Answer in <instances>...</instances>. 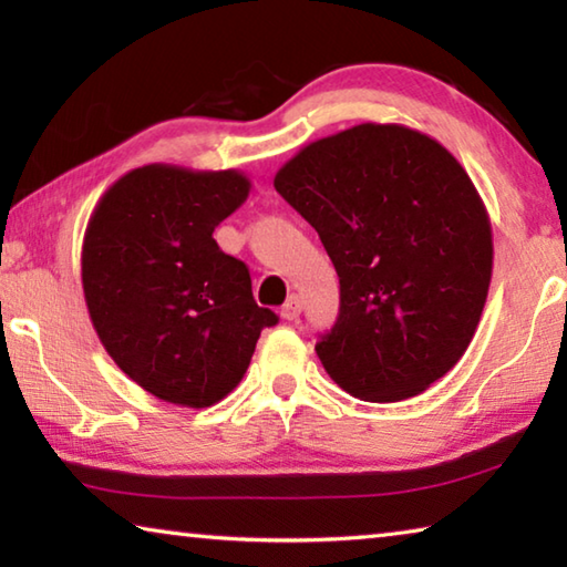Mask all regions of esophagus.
<instances>
[{"mask_svg":"<svg viewBox=\"0 0 567 567\" xmlns=\"http://www.w3.org/2000/svg\"><path fill=\"white\" fill-rule=\"evenodd\" d=\"M300 312H302V302H300V297L292 295L290 300H287V302L282 305V318L292 322V320L300 318Z\"/></svg>","mask_w":567,"mask_h":567,"instance_id":"obj_1","label":"esophagus"}]
</instances>
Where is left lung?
Listing matches in <instances>:
<instances>
[{
    "label": "left lung",
    "instance_id": "obj_1",
    "mask_svg": "<svg viewBox=\"0 0 567 567\" xmlns=\"http://www.w3.org/2000/svg\"><path fill=\"white\" fill-rule=\"evenodd\" d=\"M275 189L340 277V315L315 344L350 395L400 402L455 368L493 277V227L473 179L405 124H354L302 147Z\"/></svg>",
    "mask_w": 567,
    "mask_h": 567
}]
</instances>
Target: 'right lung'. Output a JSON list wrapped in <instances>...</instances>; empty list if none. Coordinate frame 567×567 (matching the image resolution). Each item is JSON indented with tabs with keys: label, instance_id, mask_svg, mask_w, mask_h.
<instances>
[{
	"label": "right lung",
	"instance_id": "obj_1",
	"mask_svg": "<svg viewBox=\"0 0 567 567\" xmlns=\"http://www.w3.org/2000/svg\"><path fill=\"white\" fill-rule=\"evenodd\" d=\"M237 169L145 165L94 207L82 243V287L97 338L117 368L172 405L209 408L249 368L277 315L252 297L243 260L215 227L245 203Z\"/></svg>",
	"mask_w": 567,
	"mask_h": 567
}]
</instances>
